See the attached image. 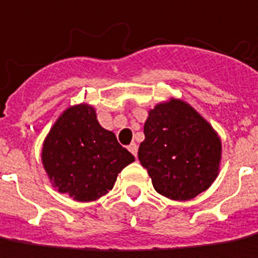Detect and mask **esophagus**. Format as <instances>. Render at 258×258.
I'll return each instance as SVG.
<instances>
[{
	"label": "esophagus",
	"instance_id": "obj_1",
	"mask_svg": "<svg viewBox=\"0 0 258 258\" xmlns=\"http://www.w3.org/2000/svg\"><path fill=\"white\" fill-rule=\"evenodd\" d=\"M127 149H129V152H131L132 155H135V156L138 155V145H136V143H131V145L127 146Z\"/></svg>",
	"mask_w": 258,
	"mask_h": 258
}]
</instances>
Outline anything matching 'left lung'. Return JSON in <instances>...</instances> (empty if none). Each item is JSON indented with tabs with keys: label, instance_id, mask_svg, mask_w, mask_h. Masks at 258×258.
<instances>
[{
	"label": "left lung",
	"instance_id": "left-lung-1",
	"mask_svg": "<svg viewBox=\"0 0 258 258\" xmlns=\"http://www.w3.org/2000/svg\"><path fill=\"white\" fill-rule=\"evenodd\" d=\"M143 131L138 156L157 193L190 200L210 187L219 173L222 142L189 103H159L149 112Z\"/></svg>",
	"mask_w": 258,
	"mask_h": 258
}]
</instances>
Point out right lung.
I'll list each match as a JSON object with an SVG mask.
<instances>
[{"mask_svg": "<svg viewBox=\"0 0 258 258\" xmlns=\"http://www.w3.org/2000/svg\"><path fill=\"white\" fill-rule=\"evenodd\" d=\"M133 160L115 133L99 125L95 109L84 103L58 117L42 148V165L52 184L78 202L106 195Z\"/></svg>", "mask_w": 258, "mask_h": 258, "instance_id": "add662e5", "label": "right lung"}]
</instances>
